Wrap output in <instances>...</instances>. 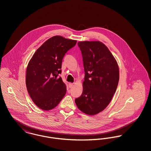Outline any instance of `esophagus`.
<instances>
[{
	"label": "esophagus",
	"mask_w": 151,
	"mask_h": 151,
	"mask_svg": "<svg viewBox=\"0 0 151 151\" xmlns=\"http://www.w3.org/2000/svg\"><path fill=\"white\" fill-rule=\"evenodd\" d=\"M73 86V83H68L69 88H71Z\"/></svg>",
	"instance_id": "obj_1"
}]
</instances>
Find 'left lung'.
Returning a JSON list of instances; mask_svg holds the SVG:
<instances>
[{"instance_id":"obj_1","label":"left lung","mask_w":151,"mask_h":151,"mask_svg":"<svg viewBox=\"0 0 151 151\" xmlns=\"http://www.w3.org/2000/svg\"><path fill=\"white\" fill-rule=\"evenodd\" d=\"M85 71L81 96L75 99L78 108L88 115L103 111L111 102L119 80L117 63L108 47L100 41L78 42Z\"/></svg>"}]
</instances>
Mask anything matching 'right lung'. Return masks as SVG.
<instances>
[{"label": "right lung", "mask_w": 151, "mask_h": 151, "mask_svg": "<svg viewBox=\"0 0 151 151\" xmlns=\"http://www.w3.org/2000/svg\"><path fill=\"white\" fill-rule=\"evenodd\" d=\"M76 40L54 36L36 50L26 70L25 83L28 93L38 108L49 110L56 107L66 93L62 78V60L74 47Z\"/></svg>", "instance_id": "obj_1"}]
</instances>
